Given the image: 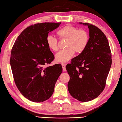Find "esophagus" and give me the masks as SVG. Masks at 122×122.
<instances>
[{"label":"esophagus","instance_id":"34e87169","mask_svg":"<svg viewBox=\"0 0 122 122\" xmlns=\"http://www.w3.org/2000/svg\"><path fill=\"white\" fill-rule=\"evenodd\" d=\"M62 67L63 68V71H66V64L65 63H62Z\"/></svg>","mask_w":122,"mask_h":122}]
</instances>
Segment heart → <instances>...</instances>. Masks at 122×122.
I'll list each match as a JSON object with an SVG mask.
<instances>
[{
  "instance_id": "obj_1",
  "label": "heart",
  "mask_w": 122,
  "mask_h": 122,
  "mask_svg": "<svg viewBox=\"0 0 122 122\" xmlns=\"http://www.w3.org/2000/svg\"><path fill=\"white\" fill-rule=\"evenodd\" d=\"M57 34L60 39H67L66 47L55 55V61L57 62L65 63L74 56V53L80 54L85 50L89 40L88 32L84 30L78 29L71 25H66L60 29ZM46 44L49 49L53 51L58 50L57 40L52 36H47Z\"/></svg>"
}]
</instances>
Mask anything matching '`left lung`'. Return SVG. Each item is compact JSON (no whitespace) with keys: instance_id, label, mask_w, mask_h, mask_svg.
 I'll return each instance as SVG.
<instances>
[{"instance_id":"obj_1","label":"left lung","mask_w":122,"mask_h":122,"mask_svg":"<svg viewBox=\"0 0 122 122\" xmlns=\"http://www.w3.org/2000/svg\"><path fill=\"white\" fill-rule=\"evenodd\" d=\"M79 23L88 26L89 40L85 50L66 66L70 76L68 89L74 98L88 102L104 90L112 59L108 39L102 30L90 24Z\"/></svg>"}]
</instances>
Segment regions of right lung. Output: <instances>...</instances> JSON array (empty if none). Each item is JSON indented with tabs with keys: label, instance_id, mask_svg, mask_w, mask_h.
Returning a JSON list of instances; mask_svg holds the SVG:
<instances>
[{
	"label": "right lung",
	"instance_id": "obj_1",
	"mask_svg": "<svg viewBox=\"0 0 122 122\" xmlns=\"http://www.w3.org/2000/svg\"><path fill=\"white\" fill-rule=\"evenodd\" d=\"M61 22H44L28 27L16 39L12 47L10 64L14 82L25 97L33 102L51 97L62 71L61 64L45 67L54 56L47 46L49 32Z\"/></svg>",
	"mask_w": 122,
	"mask_h": 122
}]
</instances>
